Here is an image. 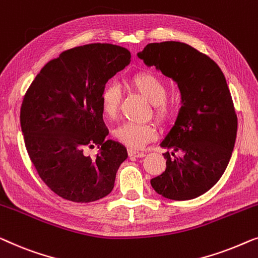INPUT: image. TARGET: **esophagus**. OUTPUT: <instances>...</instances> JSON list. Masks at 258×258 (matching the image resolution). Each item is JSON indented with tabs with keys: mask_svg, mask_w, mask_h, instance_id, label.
<instances>
[{
	"mask_svg": "<svg viewBox=\"0 0 258 258\" xmlns=\"http://www.w3.org/2000/svg\"><path fill=\"white\" fill-rule=\"evenodd\" d=\"M128 155L131 158H143L145 157V153H143V152H138L136 150H128Z\"/></svg>",
	"mask_w": 258,
	"mask_h": 258,
	"instance_id": "obj_1",
	"label": "esophagus"
}]
</instances>
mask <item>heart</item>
Wrapping results in <instances>:
<instances>
[{
	"label": "heart",
	"mask_w": 258,
	"mask_h": 258,
	"mask_svg": "<svg viewBox=\"0 0 258 258\" xmlns=\"http://www.w3.org/2000/svg\"><path fill=\"white\" fill-rule=\"evenodd\" d=\"M130 84L153 105L155 118L161 122L172 120L175 115V106L166 99V83L159 76L152 72H138L130 79ZM120 90L115 84H108L100 94V107L108 118L117 114L120 103ZM157 128L152 124H133L124 122L114 131V136L121 144L131 148H141L157 138Z\"/></svg>",
	"instance_id": "obj_1"
}]
</instances>
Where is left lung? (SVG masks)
<instances>
[{
  "label": "left lung",
  "mask_w": 258,
  "mask_h": 258,
  "mask_svg": "<svg viewBox=\"0 0 258 258\" xmlns=\"http://www.w3.org/2000/svg\"><path fill=\"white\" fill-rule=\"evenodd\" d=\"M138 57L177 84L181 107L160 143L165 172L151 180L158 194L176 201L208 191L226 170L237 133L227 81L215 61L181 42L150 43Z\"/></svg>",
  "instance_id": "obj_1"
}]
</instances>
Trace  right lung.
<instances>
[{"label": "right lung", "mask_w": 258, "mask_h": 258, "mask_svg": "<svg viewBox=\"0 0 258 258\" xmlns=\"http://www.w3.org/2000/svg\"><path fill=\"white\" fill-rule=\"evenodd\" d=\"M130 60L128 50L118 45L76 46L48 61L25 93L20 119L28 154L46 186L65 200L92 202L113 189L127 150L106 139L100 94ZM94 144L100 153L91 159L82 151Z\"/></svg>", "instance_id": "add662e5"}]
</instances>
